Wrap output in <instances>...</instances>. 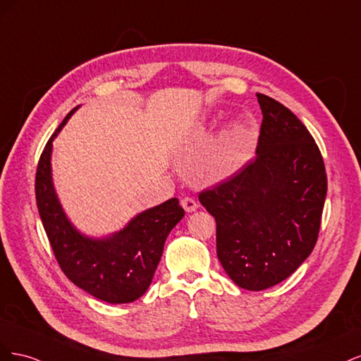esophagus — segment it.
<instances>
[{
    "label": "esophagus",
    "mask_w": 361,
    "mask_h": 361,
    "mask_svg": "<svg viewBox=\"0 0 361 361\" xmlns=\"http://www.w3.org/2000/svg\"><path fill=\"white\" fill-rule=\"evenodd\" d=\"M180 204H182V207L185 209V212H194V211H197V207H199V204H197V202H195L194 199H191V197H185L182 202H180Z\"/></svg>",
    "instance_id": "obj_1"
}]
</instances>
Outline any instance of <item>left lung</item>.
<instances>
[{
    "instance_id": "left-lung-1",
    "label": "left lung",
    "mask_w": 361,
    "mask_h": 361,
    "mask_svg": "<svg viewBox=\"0 0 361 361\" xmlns=\"http://www.w3.org/2000/svg\"><path fill=\"white\" fill-rule=\"evenodd\" d=\"M256 158L200 192L216 221V256L239 288L264 290L293 274L316 244L326 195L321 152L301 120L257 93Z\"/></svg>"
}]
</instances>
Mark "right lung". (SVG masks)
<instances>
[{"instance_id":"add662e5","label":"right lung","mask_w":361,"mask_h":361,"mask_svg":"<svg viewBox=\"0 0 361 361\" xmlns=\"http://www.w3.org/2000/svg\"><path fill=\"white\" fill-rule=\"evenodd\" d=\"M76 110L78 106L64 117L39 159L36 200L40 220L60 268L73 285L105 302H133L150 286L166 239L185 211L178 199H170L137 214L111 235L93 238L80 232L60 203L51 166L52 141Z\"/></svg>"}]
</instances>
